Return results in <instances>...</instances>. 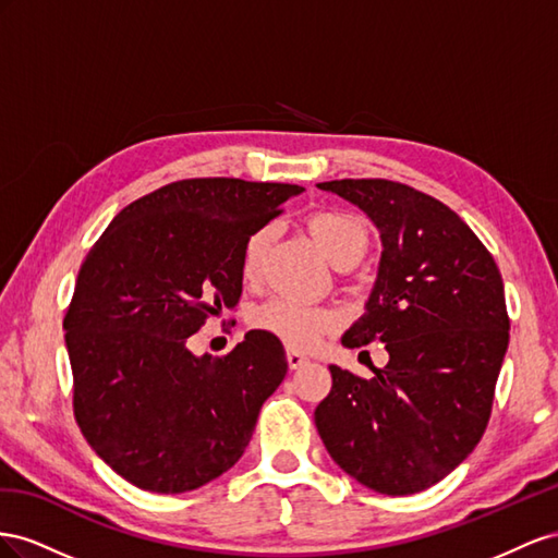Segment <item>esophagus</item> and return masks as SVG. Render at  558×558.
Masks as SVG:
<instances>
[{
    "label": "esophagus",
    "instance_id": "34e87169",
    "mask_svg": "<svg viewBox=\"0 0 558 558\" xmlns=\"http://www.w3.org/2000/svg\"><path fill=\"white\" fill-rule=\"evenodd\" d=\"M288 364H290V369H301L304 364H308V357L301 355L299 350H288Z\"/></svg>",
    "mask_w": 558,
    "mask_h": 558
}]
</instances>
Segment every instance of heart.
Returning <instances> with one entry per match:
<instances>
[{
	"mask_svg": "<svg viewBox=\"0 0 558 558\" xmlns=\"http://www.w3.org/2000/svg\"><path fill=\"white\" fill-rule=\"evenodd\" d=\"M306 229L315 238L317 247L331 259V264L345 257L360 259L369 245L367 221L343 208H325L308 215ZM270 238H274V229L266 225L254 229L245 238L241 250V274L245 280H254L259 276ZM252 325L276 337L284 345L306 350L320 343L327 333L337 331L341 325V315L325 306H311L278 296L254 311Z\"/></svg>",
	"mask_w": 558,
	"mask_h": 558,
	"instance_id": "b5f03b06",
	"label": "heart"
}]
</instances>
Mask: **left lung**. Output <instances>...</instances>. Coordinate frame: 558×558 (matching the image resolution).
I'll return each instance as SVG.
<instances>
[{"mask_svg":"<svg viewBox=\"0 0 558 558\" xmlns=\"http://www.w3.org/2000/svg\"><path fill=\"white\" fill-rule=\"evenodd\" d=\"M355 203L384 241L367 313L345 348L386 343L374 378L331 364L315 427L343 472L386 496H411L480 444L509 343L496 259L449 205L402 182L317 184Z\"/></svg>","mask_w":558,"mask_h":558,"instance_id":"left-lung-1","label":"left lung"}]
</instances>
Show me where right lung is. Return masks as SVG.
<instances>
[{"mask_svg": "<svg viewBox=\"0 0 558 558\" xmlns=\"http://www.w3.org/2000/svg\"><path fill=\"white\" fill-rule=\"evenodd\" d=\"M296 184L194 178L123 208L88 250L65 313L74 418L125 482L186 493L238 463L288 374L282 343L252 329L231 353L186 339L243 292L245 238Z\"/></svg>", "mask_w": 558, "mask_h": 558, "instance_id": "right-lung-1", "label": "right lung"}]
</instances>
